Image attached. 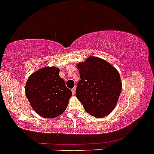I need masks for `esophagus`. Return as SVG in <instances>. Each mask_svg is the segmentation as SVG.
I'll return each instance as SVG.
<instances>
[{
    "instance_id": "34e87169",
    "label": "esophagus",
    "mask_w": 154,
    "mask_h": 154,
    "mask_svg": "<svg viewBox=\"0 0 154 154\" xmlns=\"http://www.w3.org/2000/svg\"><path fill=\"white\" fill-rule=\"evenodd\" d=\"M72 92L73 94H75V92H76V87H74L72 89Z\"/></svg>"
}]
</instances>
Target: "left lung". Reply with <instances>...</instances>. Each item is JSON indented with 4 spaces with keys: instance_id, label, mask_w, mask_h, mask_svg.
<instances>
[{
    "instance_id": "8db88e82",
    "label": "left lung",
    "mask_w": 154,
    "mask_h": 154,
    "mask_svg": "<svg viewBox=\"0 0 154 154\" xmlns=\"http://www.w3.org/2000/svg\"><path fill=\"white\" fill-rule=\"evenodd\" d=\"M80 80L76 96L88 114L103 118L114 110L122 91L117 70L105 60L91 56L77 65Z\"/></svg>"
}]
</instances>
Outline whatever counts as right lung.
Returning a JSON list of instances; mask_svg holds the SVG:
<instances>
[{
	"label": "right lung",
	"mask_w": 154,
	"mask_h": 154,
	"mask_svg": "<svg viewBox=\"0 0 154 154\" xmlns=\"http://www.w3.org/2000/svg\"><path fill=\"white\" fill-rule=\"evenodd\" d=\"M26 96L37 114L47 119L61 115L72 96L59 77V69L44 67L29 76L25 85Z\"/></svg>",
	"instance_id": "1"
}]
</instances>
